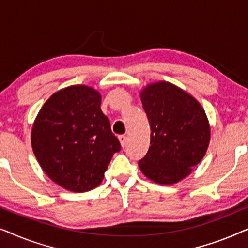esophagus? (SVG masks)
<instances>
[{"instance_id": "esophagus-1", "label": "esophagus", "mask_w": 248, "mask_h": 248, "mask_svg": "<svg viewBox=\"0 0 248 248\" xmlns=\"http://www.w3.org/2000/svg\"><path fill=\"white\" fill-rule=\"evenodd\" d=\"M118 140H120V142H121V144H122V147H125V145H126V142H127V138L125 137L124 134H121V135H118Z\"/></svg>"}]
</instances>
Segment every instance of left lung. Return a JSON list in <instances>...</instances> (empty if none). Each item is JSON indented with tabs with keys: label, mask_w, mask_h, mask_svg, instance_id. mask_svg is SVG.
Instances as JSON below:
<instances>
[{
	"label": "left lung",
	"mask_w": 248,
	"mask_h": 248,
	"mask_svg": "<svg viewBox=\"0 0 248 248\" xmlns=\"http://www.w3.org/2000/svg\"><path fill=\"white\" fill-rule=\"evenodd\" d=\"M141 100L150 124L151 145L139 166L151 181L174 184L204 157L210 142L205 111L191 94L165 81L149 84Z\"/></svg>",
	"instance_id": "8db88e82"
}]
</instances>
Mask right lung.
<instances>
[{
    "label": "right lung",
    "mask_w": 248,
    "mask_h": 248,
    "mask_svg": "<svg viewBox=\"0 0 248 248\" xmlns=\"http://www.w3.org/2000/svg\"><path fill=\"white\" fill-rule=\"evenodd\" d=\"M100 104L93 88L67 87L44 104L33 123L31 145L40 167L69 191L97 187L113 155L121 150Z\"/></svg>",
    "instance_id": "add662e5"
}]
</instances>
